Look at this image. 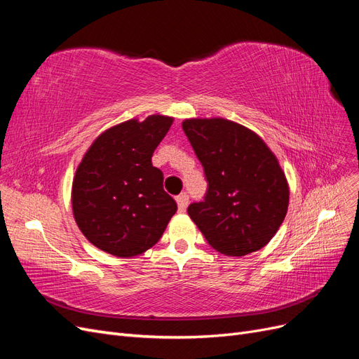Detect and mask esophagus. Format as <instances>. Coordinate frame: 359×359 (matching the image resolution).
Here are the masks:
<instances>
[{"label":"esophagus","instance_id":"obj_1","mask_svg":"<svg viewBox=\"0 0 359 359\" xmlns=\"http://www.w3.org/2000/svg\"><path fill=\"white\" fill-rule=\"evenodd\" d=\"M177 203H178V210L181 212L186 211L187 205H189V194L187 193H181L180 196H177Z\"/></svg>","mask_w":359,"mask_h":359}]
</instances>
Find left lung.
Here are the masks:
<instances>
[{
    "label": "left lung",
    "instance_id": "obj_1",
    "mask_svg": "<svg viewBox=\"0 0 359 359\" xmlns=\"http://www.w3.org/2000/svg\"><path fill=\"white\" fill-rule=\"evenodd\" d=\"M182 130L203 166L208 189L187 212L208 244L226 256L262 248L283 223L289 187L266 144L223 118L186 119Z\"/></svg>",
    "mask_w": 359,
    "mask_h": 359
}]
</instances>
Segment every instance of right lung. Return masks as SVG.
Masks as SVG:
<instances>
[{
	"label": "right lung",
	"instance_id": "right-lung-1",
	"mask_svg": "<svg viewBox=\"0 0 359 359\" xmlns=\"http://www.w3.org/2000/svg\"><path fill=\"white\" fill-rule=\"evenodd\" d=\"M172 123L163 115L130 119L106 130L83 156L73 180V214L86 240L103 252L118 257L147 252L177 212L163 172L151 163Z\"/></svg>",
	"mask_w": 359,
	"mask_h": 359
}]
</instances>
